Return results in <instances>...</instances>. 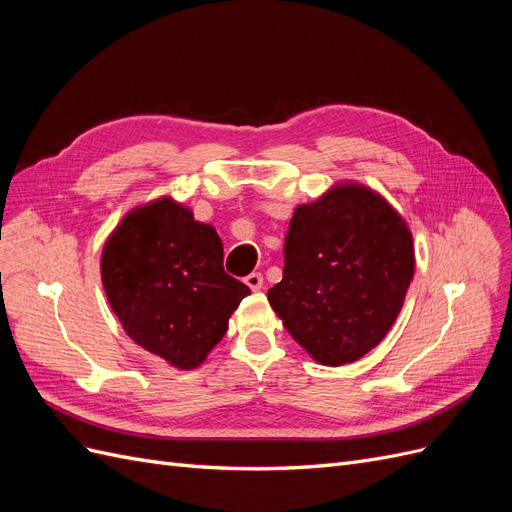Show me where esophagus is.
<instances>
[{
  "instance_id": "obj_1",
  "label": "esophagus",
  "mask_w": 512,
  "mask_h": 512,
  "mask_svg": "<svg viewBox=\"0 0 512 512\" xmlns=\"http://www.w3.org/2000/svg\"><path fill=\"white\" fill-rule=\"evenodd\" d=\"M243 282H245L247 286H250L252 290H260V288H262V275H260V273H250V275L245 277Z\"/></svg>"
}]
</instances>
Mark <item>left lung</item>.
I'll return each instance as SVG.
<instances>
[{"label":"left lung","mask_w":512,"mask_h":512,"mask_svg":"<svg viewBox=\"0 0 512 512\" xmlns=\"http://www.w3.org/2000/svg\"><path fill=\"white\" fill-rule=\"evenodd\" d=\"M408 222L369 185L339 181L294 209L267 299L320 365L359 361L389 333L414 277Z\"/></svg>","instance_id":"left-lung-1"}]
</instances>
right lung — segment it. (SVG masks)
Listing matches in <instances>:
<instances>
[{"label": "right lung", "instance_id": "right-lung-1", "mask_svg": "<svg viewBox=\"0 0 512 512\" xmlns=\"http://www.w3.org/2000/svg\"><path fill=\"white\" fill-rule=\"evenodd\" d=\"M211 224L173 196L123 215L108 235L100 275L108 305L134 344L183 371L203 365L250 294L224 267Z\"/></svg>", "mask_w": 512, "mask_h": 512}]
</instances>
